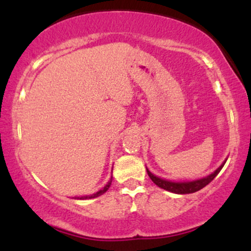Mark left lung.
Returning <instances> with one entry per match:
<instances>
[{"label": "left lung", "mask_w": 251, "mask_h": 251, "mask_svg": "<svg viewBox=\"0 0 251 251\" xmlns=\"http://www.w3.org/2000/svg\"><path fill=\"white\" fill-rule=\"evenodd\" d=\"M226 162V160H224V163L222 164L220 168L216 170L215 172H212L211 175L206 176V177H204V178H201V179L192 180V181H171V180L162 179V178L157 177V176L151 174L148 169H146V171H148V175H149V177L151 178V180L153 181L155 185L159 186V188L166 190V191L174 192V194L185 195V194H194V192L198 191V190L203 189L204 186L208 185L210 181H211L216 177V176L220 174V171L224 166Z\"/></svg>", "instance_id": "left-lung-1"}]
</instances>
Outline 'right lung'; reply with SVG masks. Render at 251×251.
I'll list each match as a JSON object with an SVG mask.
<instances>
[{
    "mask_svg": "<svg viewBox=\"0 0 251 251\" xmlns=\"http://www.w3.org/2000/svg\"><path fill=\"white\" fill-rule=\"evenodd\" d=\"M111 181H112V179L109 180L107 184H106L105 188L101 189V190H99V191L96 192V194H93V195H91V196H82V197H74V198H77V200H88V198H96V197H98V196H101L102 194H105V192L108 190L109 185H111Z\"/></svg>",
    "mask_w": 251,
    "mask_h": 251,
    "instance_id": "obj_1",
    "label": "right lung"
}]
</instances>
